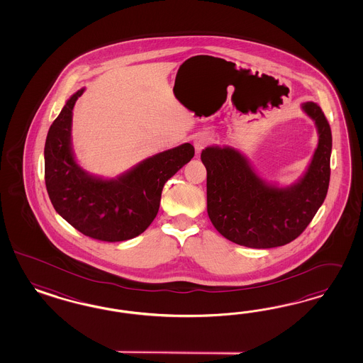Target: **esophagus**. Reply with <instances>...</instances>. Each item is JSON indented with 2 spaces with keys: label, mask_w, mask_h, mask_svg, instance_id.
Masks as SVG:
<instances>
[{
  "label": "esophagus",
  "mask_w": 363,
  "mask_h": 363,
  "mask_svg": "<svg viewBox=\"0 0 363 363\" xmlns=\"http://www.w3.org/2000/svg\"><path fill=\"white\" fill-rule=\"evenodd\" d=\"M210 143V137L206 134H201L196 137L194 140V149H196V153H201L208 145Z\"/></svg>",
  "instance_id": "1"
}]
</instances>
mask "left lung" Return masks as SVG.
I'll list each match as a JSON object with an SVG mask.
<instances>
[{
	"instance_id": "left-lung-1",
	"label": "left lung",
	"mask_w": 363,
	"mask_h": 363,
	"mask_svg": "<svg viewBox=\"0 0 363 363\" xmlns=\"http://www.w3.org/2000/svg\"><path fill=\"white\" fill-rule=\"evenodd\" d=\"M302 110L315 122L318 146L305 174L290 186L266 182L234 147L202 150L208 214L229 241L253 249L284 246L302 234L323 203L330 182L331 130L317 104L305 102Z\"/></svg>"
}]
</instances>
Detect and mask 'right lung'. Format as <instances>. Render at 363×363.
I'll use <instances>...</instances> for the list:
<instances>
[{
  "instance_id": "right-lung-1",
  "label": "right lung",
  "mask_w": 363,
  "mask_h": 363,
  "mask_svg": "<svg viewBox=\"0 0 363 363\" xmlns=\"http://www.w3.org/2000/svg\"><path fill=\"white\" fill-rule=\"evenodd\" d=\"M85 89L66 101L45 143V184L55 211L74 229L105 242L132 240L153 222L169 178L194 157L182 143L104 179L78 165L72 149L73 108Z\"/></svg>"
}]
</instances>
